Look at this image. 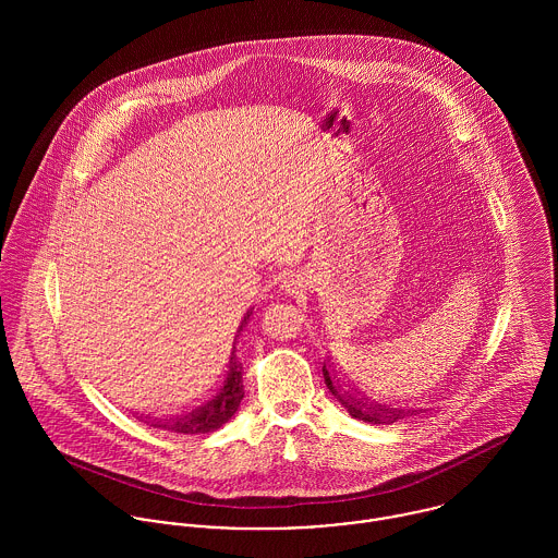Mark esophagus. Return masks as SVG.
I'll use <instances>...</instances> for the list:
<instances>
[{"mask_svg": "<svg viewBox=\"0 0 558 558\" xmlns=\"http://www.w3.org/2000/svg\"><path fill=\"white\" fill-rule=\"evenodd\" d=\"M281 288L288 292V294H299L303 288H305V279L301 275H288L281 283Z\"/></svg>", "mask_w": 558, "mask_h": 558, "instance_id": "34e87169", "label": "esophagus"}]
</instances>
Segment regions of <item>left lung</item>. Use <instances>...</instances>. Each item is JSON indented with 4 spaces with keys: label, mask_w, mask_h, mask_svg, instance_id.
<instances>
[{
    "label": "left lung",
    "mask_w": 558,
    "mask_h": 558,
    "mask_svg": "<svg viewBox=\"0 0 558 558\" xmlns=\"http://www.w3.org/2000/svg\"><path fill=\"white\" fill-rule=\"evenodd\" d=\"M330 365L324 363L322 367V374H324V383L328 387V391L337 398V401L350 412L352 418H359V421H365V423H396L399 418H405V416H412V414H421L423 410H399V408H389L387 403H378V401H372L369 398H365L359 389H343V380L337 378L335 374H330L328 369Z\"/></svg>",
    "instance_id": "1"
}]
</instances>
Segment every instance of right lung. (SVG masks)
<instances>
[{
	"label": "right lung",
	"instance_id": "add662e5",
	"mask_svg": "<svg viewBox=\"0 0 558 558\" xmlns=\"http://www.w3.org/2000/svg\"><path fill=\"white\" fill-rule=\"evenodd\" d=\"M251 318V312L244 314V318L240 322L239 330H236V339L232 345V356H230V365H228V378L223 383V387L219 389V393L213 399H208L206 403L197 405L191 412L178 414V416H169V418H153L150 414L146 416V423L173 432V434H208L219 429L223 423H228L234 412L239 410L240 401L244 398V387H242V363L236 359V341H239L240 330L242 326ZM144 418V414H142Z\"/></svg>",
	"mask_w": 558,
	"mask_h": 558
}]
</instances>
